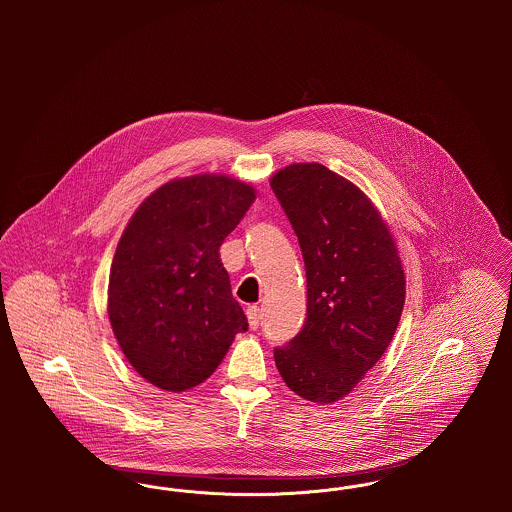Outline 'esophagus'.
<instances>
[{"label": "esophagus", "instance_id": "34e87169", "mask_svg": "<svg viewBox=\"0 0 512 512\" xmlns=\"http://www.w3.org/2000/svg\"><path fill=\"white\" fill-rule=\"evenodd\" d=\"M245 315H247V320H249V326L255 330V328H259V324H261V309L257 307V305H249L247 307V311H245Z\"/></svg>", "mask_w": 512, "mask_h": 512}]
</instances>
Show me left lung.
<instances>
[{"mask_svg":"<svg viewBox=\"0 0 512 512\" xmlns=\"http://www.w3.org/2000/svg\"><path fill=\"white\" fill-rule=\"evenodd\" d=\"M305 261L307 318L274 349L286 386L334 403L380 361L405 303V274L386 222L355 184L318 163L270 178Z\"/></svg>","mask_w":512,"mask_h":512,"instance_id":"8db88e82","label":"left lung"}]
</instances>
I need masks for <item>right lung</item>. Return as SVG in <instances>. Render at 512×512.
I'll list each match as a JSON object with an SVG mask.
<instances>
[{
	"instance_id": "1",
	"label": "right lung",
	"mask_w": 512,
	"mask_h": 512,
	"mask_svg": "<svg viewBox=\"0 0 512 512\" xmlns=\"http://www.w3.org/2000/svg\"><path fill=\"white\" fill-rule=\"evenodd\" d=\"M253 201L249 184L195 174L155 190L122 232L107 313L128 363L159 390L205 382L249 326L219 249Z\"/></svg>"
}]
</instances>
